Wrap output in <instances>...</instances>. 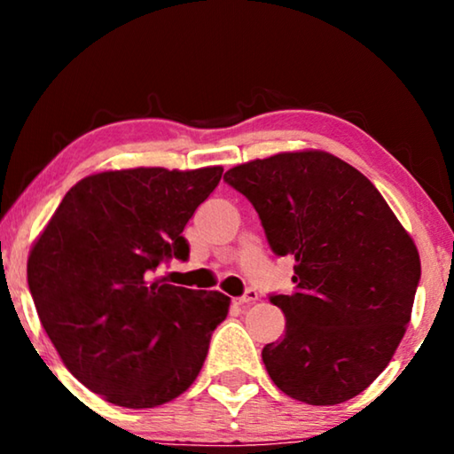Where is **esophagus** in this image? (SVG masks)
<instances>
[{
	"instance_id": "34e87169",
	"label": "esophagus",
	"mask_w": 454,
	"mask_h": 454,
	"mask_svg": "<svg viewBox=\"0 0 454 454\" xmlns=\"http://www.w3.org/2000/svg\"><path fill=\"white\" fill-rule=\"evenodd\" d=\"M256 301H258V292L252 290V288L246 290L240 298H236L238 304H252V302H256Z\"/></svg>"
}]
</instances>
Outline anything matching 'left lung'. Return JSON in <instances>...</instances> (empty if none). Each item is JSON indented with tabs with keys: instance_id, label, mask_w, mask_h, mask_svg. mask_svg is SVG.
Instances as JSON below:
<instances>
[{
	"instance_id": "left-lung-1",
	"label": "left lung",
	"mask_w": 454,
	"mask_h": 454,
	"mask_svg": "<svg viewBox=\"0 0 454 454\" xmlns=\"http://www.w3.org/2000/svg\"><path fill=\"white\" fill-rule=\"evenodd\" d=\"M276 256H292L294 292H272L286 333L262 348L276 387L306 404H338L379 376L401 344L420 258L374 184L326 152L236 166Z\"/></svg>"
}]
</instances>
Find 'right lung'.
I'll return each instance as SVG.
<instances>
[{
    "label": "right lung",
    "instance_id": "1",
    "mask_svg": "<svg viewBox=\"0 0 454 454\" xmlns=\"http://www.w3.org/2000/svg\"><path fill=\"white\" fill-rule=\"evenodd\" d=\"M220 178V166L88 176L29 252L42 326L67 371L107 403L153 409L196 380L230 298L153 274L190 258L182 232Z\"/></svg>",
    "mask_w": 454,
    "mask_h": 454
}]
</instances>
